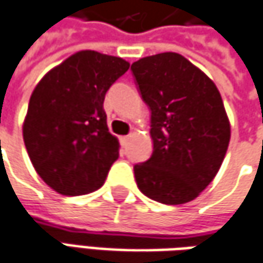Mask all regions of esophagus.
Listing matches in <instances>:
<instances>
[{"mask_svg": "<svg viewBox=\"0 0 263 263\" xmlns=\"http://www.w3.org/2000/svg\"><path fill=\"white\" fill-rule=\"evenodd\" d=\"M129 138H131L129 135H126V137H121V145H122V147H126V145H128V141H129Z\"/></svg>", "mask_w": 263, "mask_h": 263, "instance_id": "1", "label": "esophagus"}]
</instances>
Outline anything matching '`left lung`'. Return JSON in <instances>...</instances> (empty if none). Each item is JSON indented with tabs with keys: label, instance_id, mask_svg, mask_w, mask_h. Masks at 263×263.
<instances>
[{
	"label": "left lung",
	"instance_id": "left-lung-1",
	"mask_svg": "<svg viewBox=\"0 0 263 263\" xmlns=\"http://www.w3.org/2000/svg\"><path fill=\"white\" fill-rule=\"evenodd\" d=\"M151 109L153 154L134 166L137 186L149 199L180 205L213 182L230 142V121L211 78L176 52L131 65Z\"/></svg>",
	"mask_w": 263,
	"mask_h": 263
}]
</instances>
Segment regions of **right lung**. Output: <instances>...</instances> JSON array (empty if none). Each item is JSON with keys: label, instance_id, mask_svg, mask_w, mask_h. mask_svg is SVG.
I'll return each mask as SVG.
<instances>
[{"label": "right lung", "instance_id": "right-lung-1", "mask_svg": "<svg viewBox=\"0 0 263 263\" xmlns=\"http://www.w3.org/2000/svg\"><path fill=\"white\" fill-rule=\"evenodd\" d=\"M128 68L119 57L80 50L34 87L24 145L36 173L55 192L87 195L104 183L121 147L107 128L104 95Z\"/></svg>", "mask_w": 263, "mask_h": 263}]
</instances>
